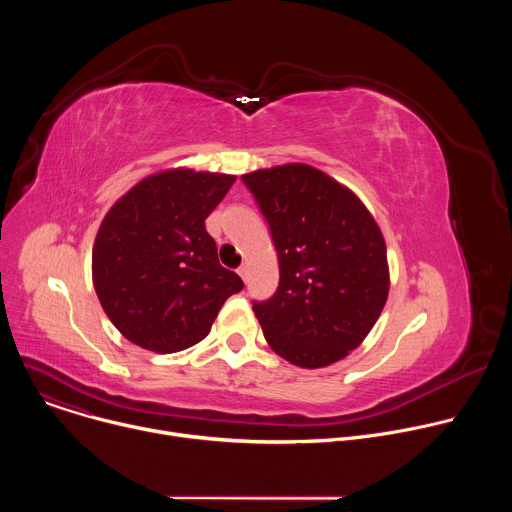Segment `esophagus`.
Wrapping results in <instances>:
<instances>
[{
    "instance_id": "34e87169",
    "label": "esophagus",
    "mask_w": 512,
    "mask_h": 512,
    "mask_svg": "<svg viewBox=\"0 0 512 512\" xmlns=\"http://www.w3.org/2000/svg\"><path fill=\"white\" fill-rule=\"evenodd\" d=\"M237 273L241 275V279H243V281H247V279H249V267H247V265H241V267L237 269Z\"/></svg>"
}]
</instances>
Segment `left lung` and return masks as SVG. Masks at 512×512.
<instances>
[{
    "label": "left lung",
    "instance_id": "8db88e82",
    "mask_svg": "<svg viewBox=\"0 0 512 512\" xmlns=\"http://www.w3.org/2000/svg\"><path fill=\"white\" fill-rule=\"evenodd\" d=\"M275 243L279 285L253 312L269 346L302 369L354 350L389 296L387 247L360 198L308 164L243 174Z\"/></svg>",
    "mask_w": 512,
    "mask_h": 512
}]
</instances>
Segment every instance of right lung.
I'll return each mask as SVG.
<instances>
[{
	"label": "right lung",
	"mask_w": 512,
	"mask_h": 512,
	"mask_svg": "<svg viewBox=\"0 0 512 512\" xmlns=\"http://www.w3.org/2000/svg\"><path fill=\"white\" fill-rule=\"evenodd\" d=\"M237 176L174 168L137 182L105 214L93 285L113 326L160 354L194 346L243 279L218 263L206 216Z\"/></svg>",
	"instance_id": "right-lung-1"
}]
</instances>
